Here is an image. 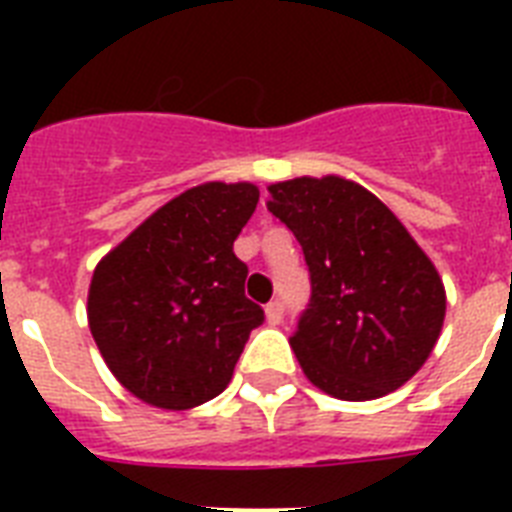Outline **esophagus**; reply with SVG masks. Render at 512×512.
I'll return each instance as SVG.
<instances>
[{"label": "esophagus", "instance_id": "esophagus-1", "mask_svg": "<svg viewBox=\"0 0 512 512\" xmlns=\"http://www.w3.org/2000/svg\"><path fill=\"white\" fill-rule=\"evenodd\" d=\"M281 319H284V305H281L279 300H273V303L265 305V321H268L271 327L281 324Z\"/></svg>", "mask_w": 512, "mask_h": 512}]
</instances>
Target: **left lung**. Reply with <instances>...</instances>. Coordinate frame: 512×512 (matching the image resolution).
Wrapping results in <instances>:
<instances>
[{"instance_id": "obj_1", "label": "left lung", "mask_w": 512, "mask_h": 512, "mask_svg": "<svg viewBox=\"0 0 512 512\" xmlns=\"http://www.w3.org/2000/svg\"><path fill=\"white\" fill-rule=\"evenodd\" d=\"M268 209L295 233L311 305L289 345L305 377L340 401H372L409 382L436 348L446 289L404 223L340 175L268 185Z\"/></svg>"}]
</instances>
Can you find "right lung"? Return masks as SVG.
<instances>
[{"label": "right lung", "instance_id": "add662e5", "mask_svg": "<svg viewBox=\"0 0 512 512\" xmlns=\"http://www.w3.org/2000/svg\"><path fill=\"white\" fill-rule=\"evenodd\" d=\"M260 199L252 183L193 185L116 244L92 273L87 321L132 396L183 412L220 396L263 308L244 297L233 241Z\"/></svg>", "mask_w": 512, "mask_h": 512}]
</instances>
